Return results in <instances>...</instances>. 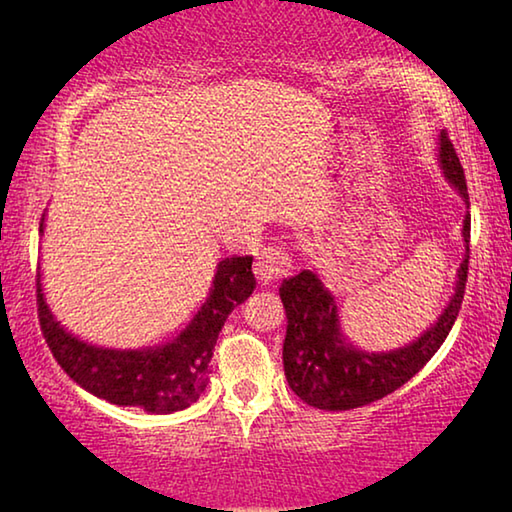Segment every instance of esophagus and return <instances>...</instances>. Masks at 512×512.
Instances as JSON below:
<instances>
[{
	"mask_svg": "<svg viewBox=\"0 0 512 512\" xmlns=\"http://www.w3.org/2000/svg\"><path fill=\"white\" fill-rule=\"evenodd\" d=\"M289 268H291V259L287 255V250L264 248L257 257L253 271H255L257 282L262 284V287H266V284H273L280 280V277L289 275Z\"/></svg>",
	"mask_w": 512,
	"mask_h": 512,
	"instance_id": "1",
	"label": "esophagus"
}]
</instances>
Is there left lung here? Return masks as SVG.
<instances>
[{
    "instance_id": "obj_1",
    "label": "left lung",
    "mask_w": 512,
    "mask_h": 512,
    "mask_svg": "<svg viewBox=\"0 0 512 512\" xmlns=\"http://www.w3.org/2000/svg\"><path fill=\"white\" fill-rule=\"evenodd\" d=\"M438 162L449 187L470 207L465 173L445 131L438 135ZM461 235L465 255L456 271L452 298L436 323L404 348L386 352L357 348L343 334L339 307L316 268L282 280L280 298L287 314L282 361L291 391L316 409L348 411L381 400L418 375L445 343L461 311L470 264V212L463 219Z\"/></svg>"
}]
</instances>
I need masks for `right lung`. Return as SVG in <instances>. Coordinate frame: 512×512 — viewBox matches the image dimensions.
<instances>
[{
	"mask_svg": "<svg viewBox=\"0 0 512 512\" xmlns=\"http://www.w3.org/2000/svg\"><path fill=\"white\" fill-rule=\"evenodd\" d=\"M45 232V216L40 235ZM253 257L216 264L207 300L180 334L153 348H103L74 336L49 309L38 271V316L47 345L69 377L110 404L173 413L192 406L207 386L212 350L230 311L255 289Z\"/></svg>",
	"mask_w": 512,
	"mask_h": 512,
	"instance_id": "obj_1",
	"label": "right lung"
}]
</instances>
